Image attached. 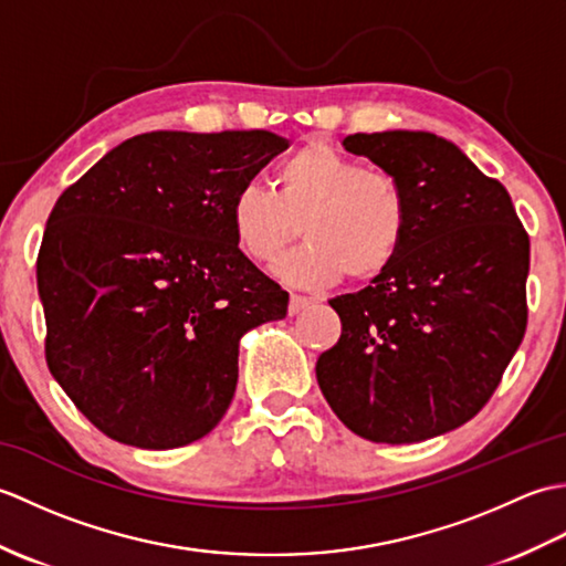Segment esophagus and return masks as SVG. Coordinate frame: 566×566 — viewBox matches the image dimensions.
<instances>
[{"label":"esophagus","mask_w":566,"mask_h":566,"mask_svg":"<svg viewBox=\"0 0 566 566\" xmlns=\"http://www.w3.org/2000/svg\"><path fill=\"white\" fill-rule=\"evenodd\" d=\"M311 306V298L302 296V294H292L290 296V316H296L298 311H304Z\"/></svg>","instance_id":"obj_1"}]
</instances>
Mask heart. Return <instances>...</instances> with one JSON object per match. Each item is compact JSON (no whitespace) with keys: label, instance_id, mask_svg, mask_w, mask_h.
<instances>
[{"label":"heart","instance_id":"1","mask_svg":"<svg viewBox=\"0 0 566 566\" xmlns=\"http://www.w3.org/2000/svg\"><path fill=\"white\" fill-rule=\"evenodd\" d=\"M228 219L240 250L260 264L280 258L302 223L308 243L274 272L296 286H328L345 272L363 282L391 268L408 235V201L389 172L316 140L280 165L274 191L240 187Z\"/></svg>","mask_w":566,"mask_h":566}]
</instances>
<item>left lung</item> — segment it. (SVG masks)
<instances>
[{
	"mask_svg": "<svg viewBox=\"0 0 566 566\" xmlns=\"http://www.w3.org/2000/svg\"><path fill=\"white\" fill-rule=\"evenodd\" d=\"M399 179L406 243L387 272L331 298L340 340L316 363L333 413L371 442H420L474 418L525 335L531 240L506 187L428 130L343 138Z\"/></svg>",
	"mask_w": 566,
	"mask_h": 566,
	"instance_id": "8db88e82",
	"label": "left lung"
}]
</instances>
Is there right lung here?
<instances>
[{
  "label": "right lung",
  "mask_w": 566,
  "mask_h": 566,
  "mask_svg": "<svg viewBox=\"0 0 566 566\" xmlns=\"http://www.w3.org/2000/svg\"><path fill=\"white\" fill-rule=\"evenodd\" d=\"M286 146L270 130H153L55 201L35 262L45 359L104 436L172 450L219 426L240 338L290 304L240 252L228 209Z\"/></svg>",
  "instance_id": "obj_1"
}]
</instances>
